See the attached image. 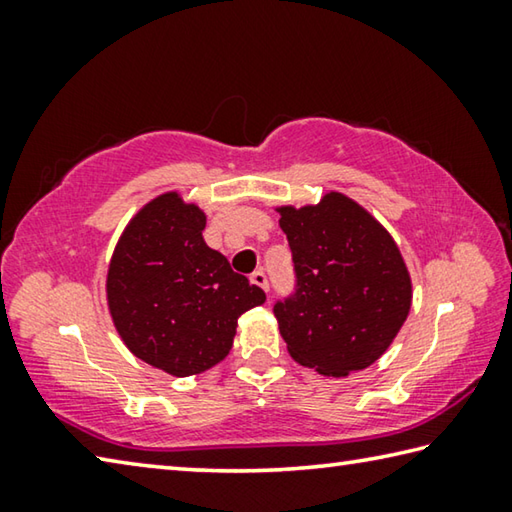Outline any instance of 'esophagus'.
Segmentation results:
<instances>
[{"label": "esophagus", "mask_w": 512, "mask_h": 512, "mask_svg": "<svg viewBox=\"0 0 512 512\" xmlns=\"http://www.w3.org/2000/svg\"><path fill=\"white\" fill-rule=\"evenodd\" d=\"M250 280H253V284H257V287H262L264 291H268V277L264 271H255L253 275H250Z\"/></svg>", "instance_id": "1"}]
</instances>
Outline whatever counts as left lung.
<instances>
[{
  "label": "left lung",
  "mask_w": 512,
  "mask_h": 512,
  "mask_svg": "<svg viewBox=\"0 0 512 512\" xmlns=\"http://www.w3.org/2000/svg\"><path fill=\"white\" fill-rule=\"evenodd\" d=\"M296 291L273 314L300 366L345 377L375 363L411 309V277L393 237L352 198L280 207Z\"/></svg>",
  "instance_id": "1"
}]
</instances>
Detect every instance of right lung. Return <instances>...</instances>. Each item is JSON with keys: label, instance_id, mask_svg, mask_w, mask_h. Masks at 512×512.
<instances>
[{"label": "right lung", "instance_id": "right-lung-1", "mask_svg": "<svg viewBox=\"0 0 512 512\" xmlns=\"http://www.w3.org/2000/svg\"><path fill=\"white\" fill-rule=\"evenodd\" d=\"M205 214L176 192L146 203L112 253L108 307L137 359L173 377L228 357L237 320L266 293L203 239Z\"/></svg>", "mask_w": 512, "mask_h": 512}]
</instances>
